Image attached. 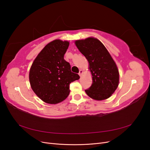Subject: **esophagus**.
Returning <instances> with one entry per match:
<instances>
[{"label": "esophagus", "mask_w": 150, "mask_h": 150, "mask_svg": "<svg viewBox=\"0 0 150 150\" xmlns=\"http://www.w3.org/2000/svg\"><path fill=\"white\" fill-rule=\"evenodd\" d=\"M82 74H83V71L82 70H79V75L81 76V75H82Z\"/></svg>", "instance_id": "34e87169"}]
</instances>
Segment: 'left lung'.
<instances>
[{"label": "left lung", "mask_w": 150, "mask_h": 150, "mask_svg": "<svg viewBox=\"0 0 150 150\" xmlns=\"http://www.w3.org/2000/svg\"><path fill=\"white\" fill-rule=\"evenodd\" d=\"M75 44L88 61L93 76V84L85 92L96 100L110 98L118 86L119 71L108 50L93 38L76 40Z\"/></svg>", "instance_id": "obj_1"}]
</instances>
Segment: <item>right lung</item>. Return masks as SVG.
Returning a JSON list of instances; mask_svg holds the SVG:
<instances>
[{
    "mask_svg": "<svg viewBox=\"0 0 150 150\" xmlns=\"http://www.w3.org/2000/svg\"><path fill=\"white\" fill-rule=\"evenodd\" d=\"M69 45L67 41L53 40L40 51L30 67L31 88L47 103L56 104L64 100L69 94L70 84L80 78L71 72L70 64L64 59Z\"/></svg>",
    "mask_w": 150,
    "mask_h": 150,
    "instance_id": "1",
    "label": "right lung"
}]
</instances>
